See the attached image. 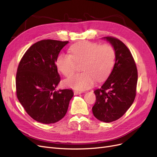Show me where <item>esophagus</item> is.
<instances>
[{
    "instance_id": "1",
    "label": "esophagus",
    "mask_w": 157,
    "mask_h": 157,
    "mask_svg": "<svg viewBox=\"0 0 157 157\" xmlns=\"http://www.w3.org/2000/svg\"><path fill=\"white\" fill-rule=\"evenodd\" d=\"M82 93H83L82 91H78V90H75V91H74L75 95H78V94H80Z\"/></svg>"
}]
</instances>
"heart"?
<instances>
[{
	"label": "heart",
	"mask_w": 157,
	"mask_h": 157,
	"mask_svg": "<svg viewBox=\"0 0 157 157\" xmlns=\"http://www.w3.org/2000/svg\"><path fill=\"white\" fill-rule=\"evenodd\" d=\"M71 55L59 54L56 61V67L65 77L76 70L77 62L84 61V72L77 73L66 79V86L76 90H85L93 86L96 80L103 81L111 74L115 65V51L109 44L81 41L71 46Z\"/></svg>",
	"instance_id": "heart-1"
}]
</instances>
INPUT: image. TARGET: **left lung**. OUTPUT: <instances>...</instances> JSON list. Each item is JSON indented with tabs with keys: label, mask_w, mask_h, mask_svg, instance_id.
Masks as SVG:
<instances>
[{
	"label": "left lung",
	"mask_w": 157,
	"mask_h": 157,
	"mask_svg": "<svg viewBox=\"0 0 157 157\" xmlns=\"http://www.w3.org/2000/svg\"><path fill=\"white\" fill-rule=\"evenodd\" d=\"M115 51V63L111 74L100 88L94 92L96 101L92 107L94 117L104 122L120 118L134 101L137 70L127 46L115 38L103 37Z\"/></svg>",
	"instance_id": "left-lung-1"
}]
</instances>
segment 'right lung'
Wrapping results in <instances>:
<instances>
[{"label": "right lung", "mask_w": 157, "mask_h": 157, "mask_svg": "<svg viewBox=\"0 0 157 157\" xmlns=\"http://www.w3.org/2000/svg\"><path fill=\"white\" fill-rule=\"evenodd\" d=\"M68 41L42 40L33 44L21 59L16 74L19 101L31 117L43 124L63 118L74 93L56 90L60 77L56 61Z\"/></svg>", "instance_id": "add662e5"}]
</instances>
